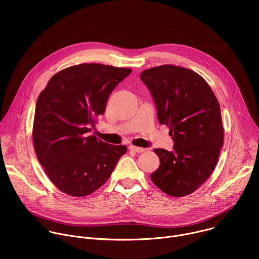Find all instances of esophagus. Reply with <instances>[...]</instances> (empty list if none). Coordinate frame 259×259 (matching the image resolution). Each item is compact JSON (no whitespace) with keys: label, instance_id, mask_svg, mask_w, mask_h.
Instances as JSON below:
<instances>
[{"label":"esophagus","instance_id":"obj_1","mask_svg":"<svg viewBox=\"0 0 259 259\" xmlns=\"http://www.w3.org/2000/svg\"><path fill=\"white\" fill-rule=\"evenodd\" d=\"M129 150L131 152H134V153H143L145 150L143 149V147H138V146H134V145H130L129 146Z\"/></svg>","mask_w":259,"mask_h":259}]
</instances>
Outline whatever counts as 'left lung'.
<instances>
[{
  "mask_svg": "<svg viewBox=\"0 0 259 259\" xmlns=\"http://www.w3.org/2000/svg\"><path fill=\"white\" fill-rule=\"evenodd\" d=\"M140 80L152 94L159 123L170 128L174 142L172 152L154 150L160 166L151 178L170 196L190 195L211 175L224 144L218 100L207 82L186 67L149 68Z\"/></svg>",
  "mask_w": 259,
  "mask_h": 259,
  "instance_id": "8db88e82",
  "label": "left lung"
}]
</instances>
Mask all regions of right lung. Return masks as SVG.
Instances as JSON below:
<instances>
[{"label": "right lung", "instance_id": "obj_1", "mask_svg": "<svg viewBox=\"0 0 259 259\" xmlns=\"http://www.w3.org/2000/svg\"><path fill=\"white\" fill-rule=\"evenodd\" d=\"M130 68L82 63L62 69L48 82L35 104L32 138L40 164L54 186L85 197L105 183L126 145L90 135L103 115L108 96Z\"/></svg>", "mask_w": 259, "mask_h": 259}]
</instances>
